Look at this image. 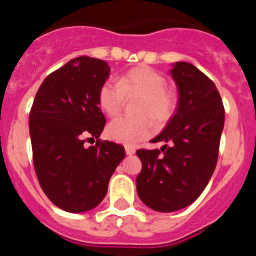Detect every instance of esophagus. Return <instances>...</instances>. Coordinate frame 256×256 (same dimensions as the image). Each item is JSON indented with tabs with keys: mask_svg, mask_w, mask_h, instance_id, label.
Instances as JSON below:
<instances>
[{
	"mask_svg": "<svg viewBox=\"0 0 256 256\" xmlns=\"http://www.w3.org/2000/svg\"><path fill=\"white\" fill-rule=\"evenodd\" d=\"M136 152L134 148H130V146H126V155H133Z\"/></svg>",
	"mask_w": 256,
	"mask_h": 256,
	"instance_id": "34e87169",
	"label": "esophagus"
}]
</instances>
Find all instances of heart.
Returning a JSON list of instances; mask_svg holds the SVG:
<instances>
[{
    "label": "heart",
    "mask_w": 256,
    "mask_h": 256,
    "mask_svg": "<svg viewBox=\"0 0 256 256\" xmlns=\"http://www.w3.org/2000/svg\"><path fill=\"white\" fill-rule=\"evenodd\" d=\"M140 94L137 114L148 115L156 123L168 120L176 108V98L166 90V80L148 66H140L124 73L114 80H106L98 91V105L110 116L119 112L126 96ZM108 137L126 146H137L152 133L146 116H119L108 126Z\"/></svg>",
    "instance_id": "obj_1"
}]
</instances>
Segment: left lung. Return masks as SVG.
<instances>
[{
	"label": "left lung",
	"mask_w": 256,
	"mask_h": 256,
	"mask_svg": "<svg viewBox=\"0 0 256 256\" xmlns=\"http://www.w3.org/2000/svg\"><path fill=\"white\" fill-rule=\"evenodd\" d=\"M169 74L177 84L178 105L152 142L160 150H138L142 170L137 194L144 205L172 212L191 205L204 191L218 160L224 108L216 84L195 65L178 61Z\"/></svg>",
	"instance_id": "obj_1"
}]
</instances>
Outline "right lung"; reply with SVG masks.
Wrapping results in <instances>:
<instances>
[{
  "mask_svg": "<svg viewBox=\"0 0 256 256\" xmlns=\"http://www.w3.org/2000/svg\"><path fill=\"white\" fill-rule=\"evenodd\" d=\"M110 76L100 58L80 56L50 74L38 88L29 114L33 162L51 202L69 212L94 209L105 198L108 180L126 156L122 144L96 142L105 116L98 91Z\"/></svg>",
  "mask_w": 256,
  "mask_h": 256,
  "instance_id": "obj_1",
  "label": "right lung"
}]
</instances>
